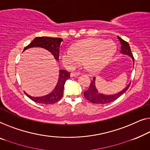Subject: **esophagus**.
<instances>
[{"label": "esophagus", "instance_id": "34e87169", "mask_svg": "<svg viewBox=\"0 0 150 150\" xmlns=\"http://www.w3.org/2000/svg\"><path fill=\"white\" fill-rule=\"evenodd\" d=\"M80 75L79 72H72L71 73V77H75V76H78Z\"/></svg>", "mask_w": 150, "mask_h": 150}]
</instances>
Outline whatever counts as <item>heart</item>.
Instances as JSON below:
<instances>
[{"label":"heart","mask_w":150,"mask_h":150,"mask_svg":"<svg viewBox=\"0 0 150 150\" xmlns=\"http://www.w3.org/2000/svg\"><path fill=\"white\" fill-rule=\"evenodd\" d=\"M116 51V46L111 40L88 39L77 42L71 50L63 52L61 60L65 67L75 68L81 62H85L90 72L103 69Z\"/></svg>","instance_id":"b5f03b06"}]
</instances>
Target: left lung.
Instances as JSON below:
<instances>
[{
	"label": "left lung",
	"mask_w": 150,
	"mask_h": 150,
	"mask_svg": "<svg viewBox=\"0 0 150 150\" xmlns=\"http://www.w3.org/2000/svg\"><path fill=\"white\" fill-rule=\"evenodd\" d=\"M117 39H119L120 44H121L120 53H122V54L128 55V56L131 57L134 63V57L132 56L131 50H130L129 44H128V42L125 41L120 37H117ZM130 85V82L123 90L118 92L117 94H112V95H105V94L99 93L98 90H96V88L95 86V77H94L93 80L90 83L89 88L83 92V95L86 99H87L90 102L94 103V104H107V103H111L113 101L115 100L120 96H122L128 89Z\"/></svg>",
	"instance_id": "1"
}]
</instances>
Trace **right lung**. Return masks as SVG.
Returning a JSON list of instances; mask_svg holds the SVG:
<instances>
[{
    "instance_id": "1",
    "label": "right lung",
    "mask_w": 150,
    "mask_h": 150,
    "mask_svg": "<svg viewBox=\"0 0 150 150\" xmlns=\"http://www.w3.org/2000/svg\"><path fill=\"white\" fill-rule=\"evenodd\" d=\"M63 40L61 38H53L48 37H36L28 45L24 47V51L30 47H43L44 49L48 50L50 52H51L52 55L54 56L55 59L58 60L59 59V48H60L61 42ZM70 73H71L68 72L66 70H60L56 86L55 87L53 91L51 93L47 94V95L41 97H33L28 95L26 92H24V93L31 100H33L36 103L45 105L53 104V103L60 100L62 97L65 81L70 77Z\"/></svg>"
}]
</instances>
